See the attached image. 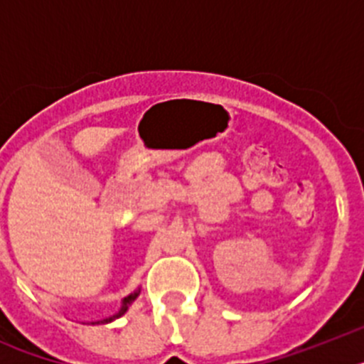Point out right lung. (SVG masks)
<instances>
[{"instance_id":"add662e5","label":"right lung","mask_w":364,"mask_h":364,"mask_svg":"<svg viewBox=\"0 0 364 364\" xmlns=\"http://www.w3.org/2000/svg\"><path fill=\"white\" fill-rule=\"evenodd\" d=\"M138 294H140V290H136V291H134V294L127 295V297L124 299V302H122V308H120V310L117 311V314H114V315H111V317H109V319L98 321V323H102V324H104V323H111V321H114V319H118V317H122V315H124L125 311H127V308H129V304H131V302H133L134 299L138 297ZM92 324H95V323H92Z\"/></svg>"}]
</instances>
